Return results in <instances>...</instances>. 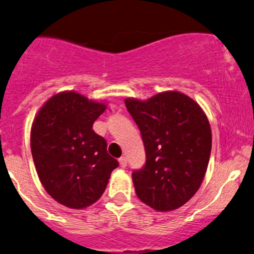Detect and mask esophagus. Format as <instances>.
<instances>
[{
  "instance_id": "1",
  "label": "esophagus",
  "mask_w": 254,
  "mask_h": 254,
  "mask_svg": "<svg viewBox=\"0 0 254 254\" xmlns=\"http://www.w3.org/2000/svg\"><path fill=\"white\" fill-rule=\"evenodd\" d=\"M119 162H120V166H121L122 168H125L127 166V159H126V157H121V159L119 160Z\"/></svg>"
}]
</instances>
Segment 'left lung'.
Instances as JSON below:
<instances>
[{"instance_id":"left-lung-1","label":"left lung","mask_w":254,"mask_h":254,"mask_svg":"<svg viewBox=\"0 0 254 254\" xmlns=\"http://www.w3.org/2000/svg\"><path fill=\"white\" fill-rule=\"evenodd\" d=\"M125 104L140 130L146 161L132 174L139 200L160 212L179 208L202 183L212 133L202 109L177 91Z\"/></svg>"}]
</instances>
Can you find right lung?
Listing matches in <instances>:
<instances>
[{"instance_id": "1", "label": "right lung", "mask_w": 254, "mask_h": 254, "mask_svg": "<svg viewBox=\"0 0 254 254\" xmlns=\"http://www.w3.org/2000/svg\"><path fill=\"white\" fill-rule=\"evenodd\" d=\"M106 105L76 92L50 98L31 127V152L43 188L57 202L81 209L100 198L119 166L93 124Z\"/></svg>"}]
</instances>
